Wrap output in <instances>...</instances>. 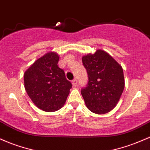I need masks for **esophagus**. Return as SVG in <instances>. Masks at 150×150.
Returning a JSON list of instances; mask_svg holds the SVG:
<instances>
[{"mask_svg":"<svg viewBox=\"0 0 150 150\" xmlns=\"http://www.w3.org/2000/svg\"><path fill=\"white\" fill-rule=\"evenodd\" d=\"M72 84L74 87L77 86V84H78V80H77V79H74V80H72Z\"/></svg>","mask_w":150,"mask_h":150,"instance_id":"1","label":"esophagus"}]
</instances>
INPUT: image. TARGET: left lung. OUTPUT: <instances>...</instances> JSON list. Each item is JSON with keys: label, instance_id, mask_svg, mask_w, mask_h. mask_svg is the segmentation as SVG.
I'll list each match as a JSON object with an SVG mask.
<instances>
[{"label": "left lung", "instance_id": "8db88e82", "mask_svg": "<svg viewBox=\"0 0 150 150\" xmlns=\"http://www.w3.org/2000/svg\"><path fill=\"white\" fill-rule=\"evenodd\" d=\"M88 82L81 94L87 108L95 114H105L116 106L125 88L123 70L112 57L102 50L82 58Z\"/></svg>", "mask_w": 150, "mask_h": 150}]
</instances>
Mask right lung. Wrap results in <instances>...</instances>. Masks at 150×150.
<instances>
[{
  "instance_id": "right-lung-1",
  "label": "right lung",
  "mask_w": 150,
  "mask_h": 150,
  "mask_svg": "<svg viewBox=\"0 0 150 150\" xmlns=\"http://www.w3.org/2000/svg\"><path fill=\"white\" fill-rule=\"evenodd\" d=\"M59 56L50 52L38 59L25 72V88L33 103L45 112H55L65 105L72 88L62 69L57 65Z\"/></svg>"
}]
</instances>
